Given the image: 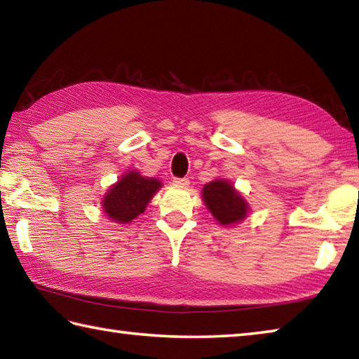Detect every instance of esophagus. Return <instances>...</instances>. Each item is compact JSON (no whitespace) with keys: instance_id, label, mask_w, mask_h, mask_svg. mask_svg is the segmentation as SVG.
<instances>
[{"instance_id":"esophagus-1","label":"esophagus","mask_w":359,"mask_h":359,"mask_svg":"<svg viewBox=\"0 0 359 359\" xmlns=\"http://www.w3.org/2000/svg\"><path fill=\"white\" fill-rule=\"evenodd\" d=\"M172 184H174L175 187H180V188H187V187L189 185V180H188V179H180V177H175V179L172 180Z\"/></svg>"}]
</instances>
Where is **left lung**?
Instances as JSON below:
<instances>
[{"mask_svg":"<svg viewBox=\"0 0 359 359\" xmlns=\"http://www.w3.org/2000/svg\"><path fill=\"white\" fill-rule=\"evenodd\" d=\"M202 198L210 213L221 226H233L249 213V203L227 180L219 179L203 185Z\"/></svg>","mask_w":359,"mask_h":359,"instance_id":"8db88e82","label":"left lung"}]
</instances>
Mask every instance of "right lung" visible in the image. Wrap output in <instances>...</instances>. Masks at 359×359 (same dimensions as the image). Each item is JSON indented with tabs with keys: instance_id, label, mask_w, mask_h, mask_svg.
<instances>
[{
	"instance_id": "add662e5",
	"label": "right lung",
	"mask_w": 359,
	"mask_h": 359,
	"mask_svg": "<svg viewBox=\"0 0 359 359\" xmlns=\"http://www.w3.org/2000/svg\"><path fill=\"white\" fill-rule=\"evenodd\" d=\"M161 188L156 177H143L138 171H128L109 188L102 199V210L110 221L128 224L142 215L154 194Z\"/></svg>"
}]
</instances>
